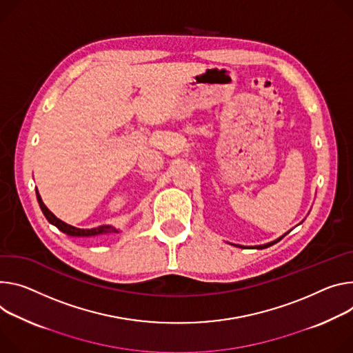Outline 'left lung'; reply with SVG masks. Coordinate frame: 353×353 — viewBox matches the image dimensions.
Wrapping results in <instances>:
<instances>
[{"label":"left lung","mask_w":353,"mask_h":353,"mask_svg":"<svg viewBox=\"0 0 353 353\" xmlns=\"http://www.w3.org/2000/svg\"><path fill=\"white\" fill-rule=\"evenodd\" d=\"M303 222V221H301ZM300 222V223H301ZM288 232H290V231H288ZM288 232H285L284 235H281V236H279L277 239H274V241H272V242H268V243H263V245H256V246H242V245H235V243H231V245H235V246H238V248H254V249H265V248H269V246H272V245H274V243H277L281 238H284Z\"/></svg>","instance_id":"obj_1"}]
</instances>
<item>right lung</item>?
Listing matches in <instances>:
<instances>
[{
    "instance_id": "obj_1",
    "label": "right lung",
    "mask_w": 353,
    "mask_h": 353,
    "mask_svg": "<svg viewBox=\"0 0 353 353\" xmlns=\"http://www.w3.org/2000/svg\"><path fill=\"white\" fill-rule=\"evenodd\" d=\"M37 199L39 203V207L43 212V215L46 216V219L54 225L59 231H61L63 234H66L69 236H77V238H91V236H99V235H105V234H112V232H118L117 228L111 227V225H101L97 228H91V230H81V228H76L73 225H69V223L63 222L61 219H59L52 211H49V208L43 204L39 191L37 188Z\"/></svg>"
}]
</instances>
